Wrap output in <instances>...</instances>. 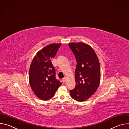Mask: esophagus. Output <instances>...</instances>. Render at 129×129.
Instances as JSON below:
<instances>
[{"mask_svg": "<svg viewBox=\"0 0 129 129\" xmlns=\"http://www.w3.org/2000/svg\"><path fill=\"white\" fill-rule=\"evenodd\" d=\"M66 80V78H64V79H62V82H63V83H64V82H65Z\"/></svg>", "mask_w": 129, "mask_h": 129, "instance_id": "obj_1", "label": "esophagus"}]
</instances>
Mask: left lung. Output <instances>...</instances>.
I'll list each match as a JSON object with an SVG mask.
<instances>
[{
	"mask_svg": "<svg viewBox=\"0 0 129 129\" xmlns=\"http://www.w3.org/2000/svg\"><path fill=\"white\" fill-rule=\"evenodd\" d=\"M77 65L75 71L76 87L70 90L71 97L78 102H84L92 96L101 81V68L97 55L89 45L82 43H70Z\"/></svg>",
	"mask_w": 129,
	"mask_h": 129,
	"instance_id": "obj_1",
	"label": "left lung"
}]
</instances>
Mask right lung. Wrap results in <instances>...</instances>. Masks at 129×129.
<instances>
[{
	"label": "right lung",
	"instance_id": "1",
	"mask_svg": "<svg viewBox=\"0 0 129 129\" xmlns=\"http://www.w3.org/2000/svg\"><path fill=\"white\" fill-rule=\"evenodd\" d=\"M61 43H53L40 49L31 62L28 80L35 94L46 101L51 99L62 83L55 77V69L51 59L54 57Z\"/></svg>",
	"mask_w": 129,
	"mask_h": 129
}]
</instances>
